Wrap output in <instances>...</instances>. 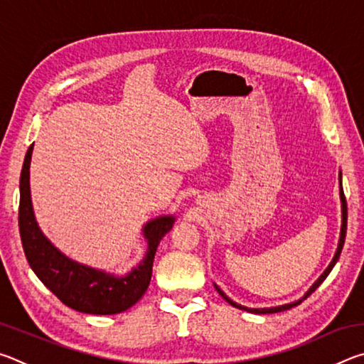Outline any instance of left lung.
<instances>
[{"instance_id":"8db88e82","label":"left lung","mask_w":364,"mask_h":364,"mask_svg":"<svg viewBox=\"0 0 364 364\" xmlns=\"http://www.w3.org/2000/svg\"><path fill=\"white\" fill-rule=\"evenodd\" d=\"M342 175V173H341ZM341 178V202H342V228H341V239H338V245H337V250H336V255H334V258H332V262L329 263V267L324 269V273L319 276L318 278V281L315 282V284H313L310 289H308V292L304 295V299H300V300H297V301H292V304H286V305H281V306H273V308H247V306H242V305H239V304H236V301H232L230 297H228V295L221 291V289L215 284V289H217V292L221 295V297H223L228 304L230 305H232V306H236V308H239V310H244V311H250V313H257V315H268V313H278V311H284V310H289V308H292V306H297V305H300L301 304V300H305L308 295H311L313 292L316 291V289L319 287V284H321V282L328 278V274L331 273V269L334 268V264L337 263V260H338V257H341V252H342V249H343V242H345V234H347V200H345V196H343V189H342V176H338Z\"/></svg>"}]
</instances>
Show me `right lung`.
Wrapping results in <instances>:
<instances>
[{"label": "right lung", "instance_id": "1", "mask_svg": "<svg viewBox=\"0 0 364 364\" xmlns=\"http://www.w3.org/2000/svg\"><path fill=\"white\" fill-rule=\"evenodd\" d=\"M33 144L28 147L21 173L19 232L27 262L38 279L72 310L88 315H115L133 306L147 291L157 245L175 223V217H159L147 221L144 237L147 252L136 268L127 276L107 274L67 258L48 241L36 225L30 199V160Z\"/></svg>", "mask_w": 364, "mask_h": 364}]
</instances>
